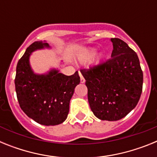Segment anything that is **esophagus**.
I'll use <instances>...</instances> for the list:
<instances>
[{"label": "esophagus", "instance_id": "obj_1", "mask_svg": "<svg viewBox=\"0 0 157 157\" xmlns=\"http://www.w3.org/2000/svg\"><path fill=\"white\" fill-rule=\"evenodd\" d=\"M79 76H80V82H81V83H84L86 82L85 78H84V77L82 76V75L81 74V72H79Z\"/></svg>", "mask_w": 157, "mask_h": 157}]
</instances>
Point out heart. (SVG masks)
Wrapping results in <instances>:
<instances>
[{"label":"heart","instance_id":"1","mask_svg":"<svg viewBox=\"0 0 157 157\" xmlns=\"http://www.w3.org/2000/svg\"><path fill=\"white\" fill-rule=\"evenodd\" d=\"M98 48L95 47H89V48L82 49L80 51L77 55L78 60L82 63H87L92 60L93 58L98 53ZM105 53L104 52H100L98 54L97 58H96V63L98 64L101 62V60L105 58Z\"/></svg>","mask_w":157,"mask_h":157}]
</instances>
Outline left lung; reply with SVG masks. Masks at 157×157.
<instances>
[{"label":"left lung","instance_id":"obj_1","mask_svg":"<svg viewBox=\"0 0 157 157\" xmlns=\"http://www.w3.org/2000/svg\"><path fill=\"white\" fill-rule=\"evenodd\" d=\"M111 59L88 71L82 70L88 89V101L94 116L116 121L138 105L143 85V73L138 55L127 43L111 38Z\"/></svg>","mask_w":157,"mask_h":157}]
</instances>
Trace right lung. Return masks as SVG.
Listing matches in <instances>:
<instances>
[{"mask_svg": "<svg viewBox=\"0 0 157 157\" xmlns=\"http://www.w3.org/2000/svg\"><path fill=\"white\" fill-rule=\"evenodd\" d=\"M45 48L51 49L45 41H35L27 48L16 66L15 86L19 106L25 114L41 125L55 126L66 120L80 77L78 71L68 76L58 68H51L44 74L35 73L30 56Z\"/></svg>", "mask_w": 157, "mask_h": 157, "instance_id": "obj_1", "label": "right lung"}]
</instances>
